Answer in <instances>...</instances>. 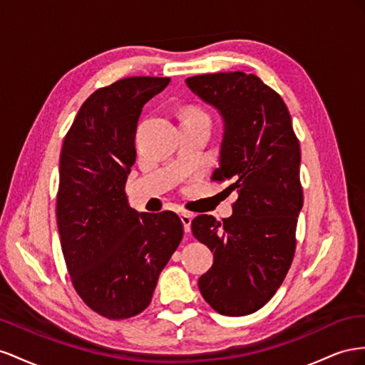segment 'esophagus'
Returning <instances> with one entry per match:
<instances>
[{
	"label": "esophagus",
	"instance_id": "1",
	"mask_svg": "<svg viewBox=\"0 0 365 365\" xmlns=\"http://www.w3.org/2000/svg\"><path fill=\"white\" fill-rule=\"evenodd\" d=\"M180 220L183 223V229L185 232H190L191 231V222H192V215L191 214H180Z\"/></svg>",
	"mask_w": 365,
	"mask_h": 365
}]
</instances>
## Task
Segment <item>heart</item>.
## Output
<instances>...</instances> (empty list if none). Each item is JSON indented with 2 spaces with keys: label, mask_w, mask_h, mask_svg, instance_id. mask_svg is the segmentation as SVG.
<instances>
[{
  "label": "heart",
  "mask_w": 365,
  "mask_h": 365,
  "mask_svg": "<svg viewBox=\"0 0 365 365\" xmlns=\"http://www.w3.org/2000/svg\"><path fill=\"white\" fill-rule=\"evenodd\" d=\"M186 118H205V119H207L206 114L199 108H191L188 113H186Z\"/></svg>",
  "instance_id": "b5f03b06"
}]
</instances>
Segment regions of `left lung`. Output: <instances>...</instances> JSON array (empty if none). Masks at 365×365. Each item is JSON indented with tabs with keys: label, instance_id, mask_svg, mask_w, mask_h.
<instances>
[{
	"label": "left lung",
	"instance_id": "obj_1",
	"mask_svg": "<svg viewBox=\"0 0 365 365\" xmlns=\"http://www.w3.org/2000/svg\"><path fill=\"white\" fill-rule=\"evenodd\" d=\"M186 86L223 118L220 166L212 180H231L232 215L195 217L194 237L214 252L199 289L215 312L254 314L272 298L292 264L303 207L301 151L284 101L255 75L211 73Z\"/></svg>",
	"mask_w": 365,
	"mask_h": 365
}]
</instances>
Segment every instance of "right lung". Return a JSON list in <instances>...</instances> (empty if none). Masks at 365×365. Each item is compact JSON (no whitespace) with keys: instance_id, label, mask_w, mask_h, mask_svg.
I'll return each mask as SVG.
<instances>
[{"instance_id":"right-lung-1","label":"right lung","mask_w":365,"mask_h":365,"mask_svg":"<svg viewBox=\"0 0 365 365\" xmlns=\"http://www.w3.org/2000/svg\"><path fill=\"white\" fill-rule=\"evenodd\" d=\"M168 84L170 78L133 76L98 88L82 103L61 150L62 254L78 295L108 319L136 317L150 306L183 237L179 215L138 212L125 194L142 108Z\"/></svg>"}]
</instances>
